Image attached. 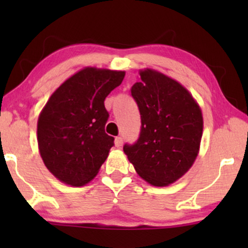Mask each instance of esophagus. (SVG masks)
I'll return each mask as SVG.
<instances>
[{"label": "esophagus", "mask_w": 248, "mask_h": 248, "mask_svg": "<svg viewBox=\"0 0 248 248\" xmlns=\"http://www.w3.org/2000/svg\"><path fill=\"white\" fill-rule=\"evenodd\" d=\"M114 143H115V147L121 148V147H122V144H123V138H122V137H117V138H115Z\"/></svg>", "instance_id": "34e87169"}]
</instances>
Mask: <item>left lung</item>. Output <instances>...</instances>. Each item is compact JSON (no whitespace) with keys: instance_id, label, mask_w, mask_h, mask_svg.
<instances>
[{"instance_id":"obj_1","label":"left lung","mask_w":248,"mask_h":248,"mask_svg":"<svg viewBox=\"0 0 248 248\" xmlns=\"http://www.w3.org/2000/svg\"><path fill=\"white\" fill-rule=\"evenodd\" d=\"M131 88L141 115L140 138L123 150L142 179L164 187L194 164L203 133L202 110L178 81L154 69L139 71Z\"/></svg>"}]
</instances>
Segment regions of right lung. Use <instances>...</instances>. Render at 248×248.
<instances>
[{
    "mask_svg": "<svg viewBox=\"0 0 248 248\" xmlns=\"http://www.w3.org/2000/svg\"><path fill=\"white\" fill-rule=\"evenodd\" d=\"M125 71L87 66L52 93L37 122V141L46 168L64 184L84 186L96 177L114 145L105 133L104 101Z\"/></svg>",
    "mask_w": 248,
    "mask_h": 248,
    "instance_id": "add662e5",
    "label": "right lung"
}]
</instances>
